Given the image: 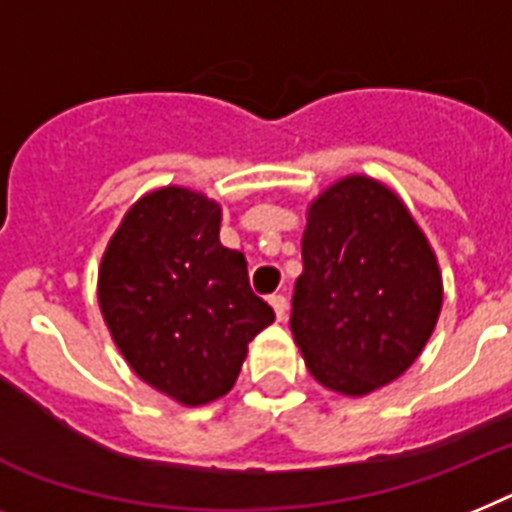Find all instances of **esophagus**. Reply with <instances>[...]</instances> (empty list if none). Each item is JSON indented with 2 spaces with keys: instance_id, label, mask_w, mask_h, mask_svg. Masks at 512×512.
Instances as JSON below:
<instances>
[{
  "instance_id": "34e87169",
  "label": "esophagus",
  "mask_w": 512,
  "mask_h": 512,
  "mask_svg": "<svg viewBox=\"0 0 512 512\" xmlns=\"http://www.w3.org/2000/svg\"><path fill=\"white\" fill-rule=\"evenodd\" d=\"M269 303H272V308H274V314H277V319H285L287 316V298L282 293H277V295H272V298H269Z\"/></svg>"
}]
</instances>
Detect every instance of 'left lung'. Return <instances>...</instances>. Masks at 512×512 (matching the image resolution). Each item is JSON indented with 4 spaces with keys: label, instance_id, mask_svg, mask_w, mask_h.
I'll list each match as a JSON object with an SVG mask.
<instances>
[{
    "label": "left lung",
    "instance_id": "left-lung-1",
    "mask_svg": "<svg viewBox=\"0 0 512 512\" xmlns=\"http://www.w3.org/2000/svg\"><path fill=\"white\" fill-rule=\"evenodd\" d=\"M290 329L316 382L369 395L424 350L442 308L434 251L371 177H345L308 209Z\"/></svg>",
    "mask_w": 512,
    "mask_h": 512
}]
</instances>
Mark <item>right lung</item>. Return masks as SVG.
<instances>
[{"label":"right lung","mask_w":512,"mask_h":512,"mask_svg":"<svg viewBox=\"0 0 512 512\" xmlns=\"http://www.w3.org/2000/svg\"><path fill=\"white\" fill-rule=\"evenodd\" d=\"M219 219L201 193L154 190L125 214L99 269L114 345L143 382L183 405L230 392L248 342L274 322L246 256L219 243Z\"/></svg>","instance_id":"obj_1"}]
</instances>
